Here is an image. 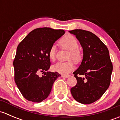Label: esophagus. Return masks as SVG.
I'll list each match as a JSON object with an SVG mask.
<instances>
[{"instance_id":"esophagus-1","label":"esophagus","mask_w":120,"mask_h":120,"mask_svg":"<svg viewBox=\"0 0 120 120\" xmlns=\"http://www.w3.org/2000/svg\"><path fill=\"white\" fill-rule=\"evenodd\" d=\"M61 77H63V78H68L69 77H70V75H61Z\"/></svg>"}]
</instances>
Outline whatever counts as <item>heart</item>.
<instances>
[{
	"instance_id": "obj_1",
	"label": "heart",
	"mask_w": 120,
	"mask_h": 120,
	"mask_svg": "<svg viewBox=\"0 0 120 120\" xmlns=\"http://www.w3.org/2000/svg\"><path fill=\"white\" fill-rule=\"evenodd\" d=\"M59 43L63 48L70 50V53L68 56V60L70 61L57 63L52 66V70L54 72L61 74H68L74 68V64L72 60L75 63H78L81 59V55L78 50L79 45L78 41L74 37L67 35L60 40ZM48 55L50 60L54 61L55 60L56 55V47L55 45H52L50 47Z\"/></svg>"
}]
</instances>
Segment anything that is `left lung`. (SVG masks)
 Instances as JSON below:
<instances>
[{
  "label": "left lung",
  "instance_id": "8db88e82",
  "mask_svg": "<svg viewBox=\"0 0 120 120\" xmlns=\"http://www.w3.org/2000/svg\"><path fill=\"white\" fill-rule=\"evenodd\" d=\"M79 41L83 49V58L73 72L77 83L71 89L74 99L81 103L95 102L109 87L112 64L106 46L96 35L82 30L69 31ZM83 75L84 78L77 76Z\"/></svg>",
  "mask_w": 120,
  "mask_h": 120
}]
</instances>
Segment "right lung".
<instances>
[{
    "label": "right lung",
    "mask_w": 120,
    "mask_h": 120,
    "mask_svg": "<svg viewBox=\"0 0 120 120\" xmlns=\"http://www.w3.org/2000/svg\"><path fill=\"white\" fill-rule=\"evenodd\" d=\"M65 33L63 30L41 28L33 30L19 43L13 61L14 80L26 100L39 103L46 99L53 83L61 75L48 71V53L54 42ZM42 72L44 75L38 76Z\"/></svg>",
    "instance_id": "1"
}]
</instances>
